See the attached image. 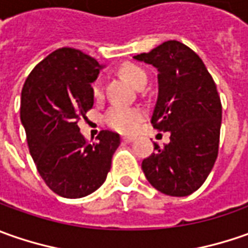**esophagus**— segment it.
Wrapping results in <instances>:
<instances>
[{"label": "esophagus", "instance_id": "obj_1", "mask_svg": "<svg viewBox=\"0 0 248 248\" xmlns=\"http://www.w3.org/2000/svg\"><path fill=\"white\" fill-rule=\"evenodd\" d=\"M132 140H134L132 137H123V142H124V143H131Z\"/></svg>", "mask_w": 248, "mask_h": 248}]
</instances>
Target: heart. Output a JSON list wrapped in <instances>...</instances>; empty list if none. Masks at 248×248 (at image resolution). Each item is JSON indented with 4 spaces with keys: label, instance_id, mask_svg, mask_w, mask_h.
Masks as SVG:
<instances>
[{
    "label": "heart",
    "instance_id": "heart-1",
    "mask_svg": "<svg viewBox=\"0 0 248 248\" xmlns=\"http://www.w3.org/2000/svg\"><path fill=\"white\" fill-rule=\"evenodd\" d=\"M123 76L128 80L132 85L138 88L140 84L148 81L146 72L134 63H127L121 67ZM103 93V87L100 78H96L92 82V95L95 98H100ZM145 119V111L138 106H123V105H114L105 113V124L109 128L114 129L121 134H131L137 131L139 124Z\"/></svg>",
    "mask_w": 248,
    "mask_h": 248
}]
</instances>
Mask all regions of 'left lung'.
I'll return each instance as SVG.
<instances>
[{"instance_id":"1","label":"left lung","mask_w":248,"mask_h":248,"mask_svg":"<svg viewBox=\"0 0 248 248\" xmlns=\"http://www.w3.org/2000/svg\"><path fill=\"white\" fill-rule=\"evenodd\" d=\"M158 70V96L152 124L170 142L142 161L150 185L168 196L192 195L204 184L219 149L222 105L200 56L171 40L134 56Z\"/></svg>"}]
</instances>
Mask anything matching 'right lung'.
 Masks as SVG:
<instances>
[{"label":"right lung","mask_w":248,"mask_h":248,"mask_svg":"<svg viewBox=\"0 0 248 248\" xmlns=\"http://www.w3.org/2000/svg\"><path fill=\"white\" fill-rule=\"evenodd\" d=\"M99 63L76 48H59L34 67L22 90L20 120L37 171L56 195L78 199L106 181L120 135L100 131L88 143L78 121L93 106L91 82Z\"/></svg>","instance_id":"add662e5"}]
</instances>
